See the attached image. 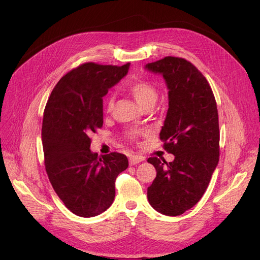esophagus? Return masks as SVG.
Returning <instances> with one entry per match:
<instances>
[{"label": "esophagus", "instance_id": "1", "mask_svg": "<svg viewBox=\"0 0 260 260\" xmlns=\"http://www.w3.org/2000/svg\"><path fill=\"white\" fill-rule=\"evenodd\" d=\"M144 158L140 157V156H132L129 158V165L131 166H135V165H138L141 161H143Z\"/></svg>", "mask_w": 260, "mask_h": 260}]
</instances>
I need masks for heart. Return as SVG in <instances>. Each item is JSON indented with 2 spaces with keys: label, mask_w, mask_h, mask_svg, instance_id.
<instances>
[{
  "label": "heart",
  "mask_w": 260,
  "mask_h": 260,
  "mask_svg": "<svg viewBox=\"0 0 260 260\" xmlns=\"http://www.w3.org/2000/svg\"><path fill=\"white\" fill-rule=\"evenodd\" d=\"M129 92L133 94V97L136 99L142 107L147 108L152 107L158 98V91L156 87L151 83L144 80L134 81L128 86ZM114 104V97L109 95L106 100V109L111 111ZM139 132L137 131H129L126 133V137L131 141H137Z\"/></svg>",
  "instance_id": "1"
}]
</instances>
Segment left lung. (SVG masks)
Listing matches in <instances>:
<instances>
[{
	"label": "left lung",
	"mask_w": 260,
	"mask_h": 260,
	"mask_svg": "<svg viewBox=\"0 0 260 260\" xmlns=\"http://www.w3.org/2000/svg\"><path fill=\"white\" fill-rule=\"evenodd\" d=\"M162 74L169 88V111L160 132L174 161L151 157L157 171L147 199L159 213L178 216L201 199L219 161V121L213 90L195 65L166 57L145 66Z\"/></svg>",
	"instance_id": "left-lung-1"
}]
</instances>
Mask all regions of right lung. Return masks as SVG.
I'll use <instances>...</instances> for the list:
<instances>
[{
	"label": "right lung",
	"mask_w": 260,
	"mask_h": 260,
	"mask_svg": "<svg viewBox=\"0 0 260 260\" xmlns=\"http://www.w3.org/2000/svg\"><path fill=\"white\" fill-rule=\"evenodd\" d=\"M122 66L87 62L64 75L52 89L42 123L45 170L64 206L81 217L106 211L115 198L118 175L128 160L114 152H90L89 136L103 125V99L127 74Z\"/></svg>",
	"instance_id": "add662e5"
}]
</instances>
